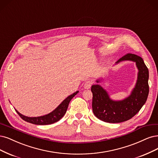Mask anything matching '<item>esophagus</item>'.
I'll use <instances>...</instances> for the list:
<instances>
[{"mask_svg": "<svg viewBox=\"0 0 158 158\" xmlns=\"http://www.w3.org/2000/svg\"><path fill=\"white\" fill-rule=\"evenodd\" d=\"M93 84H94L93 80H87L84 84V88L85 89H89Z\"/></svg>", "mask_w": 158, "mask_h": 158, "instance_id": "34e87169", "label": "esophagus"}]
</instances>
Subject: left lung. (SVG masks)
Returning <instances> with one entry per match:
<instances>
[{
    "label": "left lung",
    "instance_id": "8db88e82",
    "mask_svg": "<svg viewBox=\"0 0 158 158\" xmlns=\"http://www.w3.org/2000/svg\"><path fill=\"white\" fill-rule=\"evenodd\" d=\"M125 60L136 62L139 69L137 84L129 97L122 101H113L101 86L98 84L91 86L92 109L95 116L103 122L120 123L127 121L139 112L147 100L149 73L143 59L135 54L127 53L116 63Z\"/></svg>",
    "mask_w": 158,
    "mask_h": 158
}]
</instances>
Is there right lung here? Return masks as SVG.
<instances>
[{
  "instance_id": "obj_1",
  "label": "right lung",
  "mask_w": 158,
  "mask_h": 158,
  "mask_svg": "<svg viewBox=\"0 0 158 158\" xmlns=\"http://www.w3.org/2000/svg\"><path fill=\"white\" fill-rule=\"evenodd\" d=\"M78 93V91L75 92L73 94L69 95L67 98H66L60 105H59L56 110H54L51 113L47 114V115L40 116V117H33V118H30L27 117L25 116L22 115L19 112H17L18 115L22 118L23 120L25 122H27L31 123H33L36 125H48V124H52L55 123L57 121H59L64 115V114L66 113L67 108L69 106V102Z\"/></svg>"
}]
</instances>
